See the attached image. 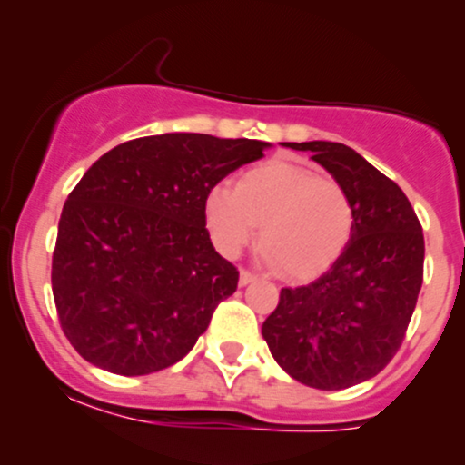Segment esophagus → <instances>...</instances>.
<instances>
[{"label": "esophagus", "mask_w": 465, "mask_h": 465, "mask_svg": "<svg viewBox=\"0 0 465 465\" xmlns=\"http://www.w3.org/2000/svg\"><path fill=\"white\" fill-rule=\"evenodd\" d=\"M258 280V275H253L251 273V271H240V286H247V284H251V282H255Z\"/></svg>", "instance_id": "esophagus-1"}]
</instances>
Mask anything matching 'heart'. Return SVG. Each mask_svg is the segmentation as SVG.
<instances>
[{"mask_svg":"<svg viewBox=\"0 0 465 465\" xmlns=\"http://www.w3.org/2000/svg\"><path fill=\"white\" fill-rule=\"evenodd\" d=\"M205 221L227 258L253 242L262 260L291 280H311L336 262L354 232V205L332 177L306 165L269 159L247 170L238 188L218 183L205 196Z\"/></svg>","mask_w":465,"mask_h":465,"instance_id":"obj_1","label":"heart"}]
</instances>
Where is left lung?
I'll return each mask as SVG.
<instances>
[{
    "label": "left lung",
    "instance_id": "1",
    "mask_svg": "<svg viewBox=\"0 0 465 465\" xmlns=\"http://www.w3.org/2000/svg\"><path fill=\"white\" fill-rule=\"evenodd\" d=\"M348 190L354 232L306 286L282 288L262 323L277 365L302 385L336 391L370 381L396 356L424 277V233L398 183L336 142H286Z\"/></svg>",
    "mask_w": 465,
    "mask_h": 465
}]
</instances>
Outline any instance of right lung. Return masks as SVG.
Wrapping results in <instances>:
<instances>
[{
    "mask_svg": "<svg viewBox=\"0 0 465 465\" xmlns=\"http://www.w3.org/2000/svg\"><path fill=\"white\" fill-rule=\"evenodd\" d=\"M269 146L165 133L111 148L83 174L58 221L52 292L84 361L146 376L194 348L238 288L205 229V196Z\"/></svg>",
    "mask_w": 465,
    "mask_h": 465,
    "instance_id": "1",
    "label": "right lung"
}]
</instances>
